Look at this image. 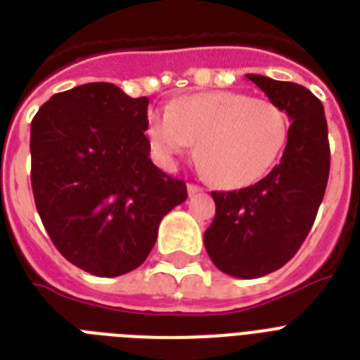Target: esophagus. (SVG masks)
<instances>
[{
    "instance_id": "34e87169",
    "label": "esophagus",
    "mask_w": 360,
    "mask_h": 360,
    "mask_svg": "<svg viewBox=\"0 0 360 360\" xmlns=\"http://www.w3.org/2000/svg\"><path fill=\"white\" fill-rule=\"evenodd\" d=\"M186 191H188V196H196V194H202L203 192V188L202 186H198V185H188L186 186Z\"/></svg>"
}]
</instances>
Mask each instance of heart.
I'll list each match as a JSON object with an SVG mask.
<instances>
[{
  "label": "heart",
  "mask_w": 360,
  "mask_h": 360,
  "mask_svg": "<svg viewBox=\"0 0 360 360\" xmlns=\"http://www.w3.org/2000/svg\"><path fill=\"white\" fill-rule=\"evenodd\" d=\"M288 134V115L278 104L239 91L179 97L147 123V138L160 160L174 162L198 143L200 168L222 188L263 179L284 151Z\"/></svg>",
  "instance_id": "1"
}]
</instances>
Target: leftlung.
<instances>
[{"label": "left lung", "mask_w": 360, "mask_h": 360, "mask_svg": "<svg viewBox=\"0 0 360 360\" xmlns=\"http://www.w3.org/2000/svg\"><path fill=\"white\" fill-rule=\"evenodd\" d=\"M290 117L278 166L256 185L213 192V224L203 233L211 262L236 278H259L290 262L312 228L329 179L323 104L307 87L246 75Z\"/></svg>", "instance_id": "1"}]
</instances>
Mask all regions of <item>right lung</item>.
<instances>
[{"instance_id":"obj_1","label":"right lung","mask_w":360,"mask_h":360,"mask_svg":"<svg viewBox=\"0 0 360 360\" xmlns=\"http://www.w3.org/2000/svg\"><path fill=\"white\" fill-rule=\"evenodd\" d=\"M149 98L93 82L50 97L31 121V186L48 236L72 265L121 276L146 262L186 185L149 158Z\"/></svg>"}]
</instances>
